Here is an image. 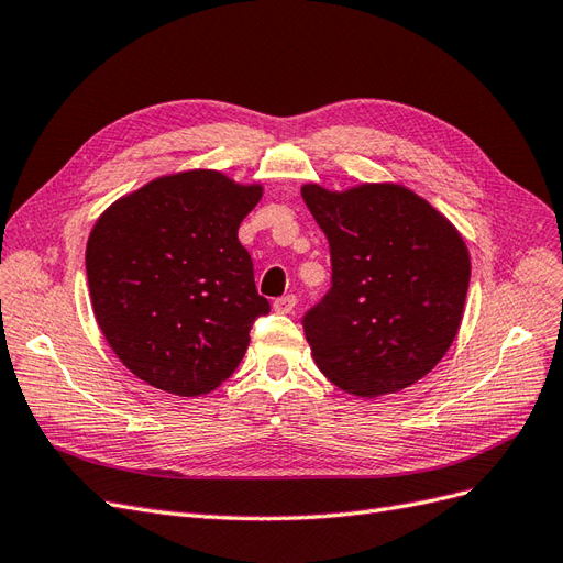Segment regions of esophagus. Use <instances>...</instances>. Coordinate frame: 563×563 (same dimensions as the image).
<instances>
[{
	"label": "esophagus",
	"instance_id": "obj_1",
	"mask_svg": "<svg viewBox=\"0 0 563 563\" xmlns=\"http://www.w3.org/2000/svg\"><path fill=\"white\" fill-rule=\"evenodd\" d=\"M296 302H298V298L294 294H288V296H282L272 302V308H275V312H279V314H291L296 310Z\"/></svg>",
	"mask_w": 563,
	"mask_h": 563
}]
</instances>
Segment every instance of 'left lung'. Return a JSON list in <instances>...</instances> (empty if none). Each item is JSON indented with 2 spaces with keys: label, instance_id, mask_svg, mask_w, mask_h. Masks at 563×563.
<instances>
[{
  "label": "left lung",
  "instance_id": "obj_1",
  "mask_svg": "<svg viewBox=\"0 0 563 563\" xmlns=\"http://www.w3.org/2000/svg\"><path fill=\"white\" fill-rule=\"evenodd\" d=\"M331 249V288L302 317L319 371L356 397L418 383L457 335L470 286L463 236L395 183L300 190Z\"/></svg>",
  "mask_w": 563,
  "mask_h": 563
}]
</instances>
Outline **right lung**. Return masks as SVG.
Instances as JSON below:
<instances>
[{
  "label": "right lung",
  "mask_w": 563,
  "mask_h": 563,
  "mask_svg": "<svg viewBox=\"0 0 563 563\" xmlns=\"http://www.w3.org/2000/svg\"><path fill=\"white\" fill-rule=\"evenodd\" d=\"M263 185L213 168L150 180L96 220L87 244L93 314L133 376L178 397L228 380L269 312L240 244Z\"/></svg>",
  "instance_id": "obj_1"
}]
</instances>
